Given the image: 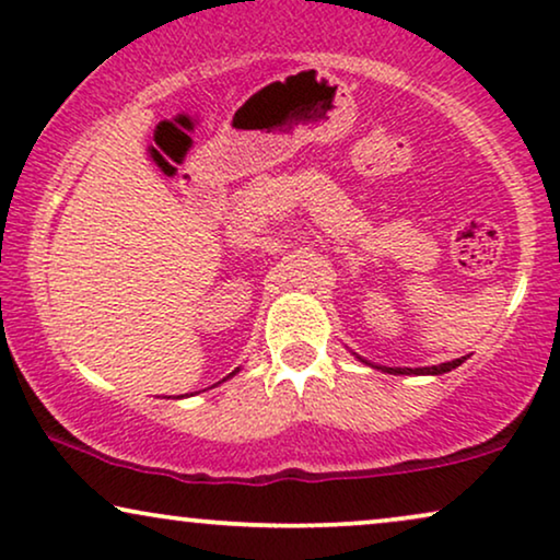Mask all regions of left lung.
I'll return each mask as SVG.
<instances>
[{
    "label": "left lung",
    "mask_w": 560,
    "mask_h": 560,
    "mask_svg": "<svg viewBox=\"0 0 560 560\" xmlns=\"http://www.w3.org/2000/svg\"><path fill=\"white\" fill-rule=\"evenodd\" d=\"M357 359H359V362L370 364V366H374V370H382V372H387V374H443V372H451V370H456V366L462 364L466 357H462V359H454V362H443V364H435V366H416V370H410V366H380V364H372V362H366V359H362V357H359V354H357Z\"/></svg>",
    "instance_id": "obj_1"
}]
</instances>
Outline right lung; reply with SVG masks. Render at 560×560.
<instances>
[{"label":"right lung","instance_id":"add662e5","mask_svg":"<svg viewBox=\"0 0 560 560\" xmlns=\"http://www.w3.org/2000/svg\"><path fill=\"white\" fill-rule=\"evenodd\" d=\"M236 372H240V370H234L232 374H229V377H234V374H236ZM221 382H224V380H221Z\"/></svg>","mask_w":560,"mask_h":560}]
</instances>
